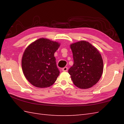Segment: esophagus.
<instances>
[{
	"label": "esophagus",
	"instance_id": "1",
	"mask_svg": "<svg viewBox=\"0 0 124 124\" xmlns=\"http://www.w3.org/2000/svg\"><path fill=\"white\" fill-rule=\"evenodd\" d=\"M68 70V67H65L63 68H62V71H67Z\"/></svg>",
	"mask_w": 124,
	"mask_h": 124
}]
</instances>
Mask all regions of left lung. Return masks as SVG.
<instances>
[{"label":"left lung","instance_id":"1","mask_svg":"<svg viewBox=\"0 0 124 124\" xmlns=\"http://www.w3.org/2000/svg\"><path fill=\"white\" fill-rule=\"evenodd\" d=\"M73 64L68 70L73 84L78 88L86 89L98 82L103 70V62L99 51L86 41L70 45Z\"/></svg>","mask_w":124,"mask_h":124}]
</instances>
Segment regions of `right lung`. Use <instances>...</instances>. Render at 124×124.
Segmentation results:
<instances>
[{"instance_id":"obj_1","label":"right lung","mask_w":124,"mask_h":124,"mask_svg":"<svg viewBox=\"0 0 124 124\" xmlns=\"http://www.w3.org/2000/svg\"><path fill=\"white\" fill-rule=\"evenodd\" d=\"M59 46L57 42L40 38L26 48L22 59V70L32 85L47 87L56 80L60 71L54 53Z\"/></svg>"}]
</instances>
